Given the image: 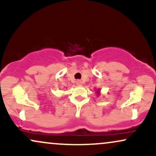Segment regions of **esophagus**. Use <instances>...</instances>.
Listing matches in <instances>:
<instances>
[{
  "label": "esophagus",
  "mask_w": 156,
  "mask_h": 156,
  "mask_svg": "<svg viewBox=\"0 0 156 156\" xmlns=\"http://www.w3.org/2000/svg\"><path fill=\"white\" fill-rule=\"evenodd\" d=\"M76 84L78 86H81L82 85V82H81V80H78L76 81Z\"/></svg>",
  "instance_id": "1"
}]
</instances>
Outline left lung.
<instances>
[{"mask_svg":"<svg viewBox=\"0 0 156 156\" xmlns=\"http://www.w3.org/2000/svg\"><path fill=\"white\" fill-rule=\"evenodd\" d=\"M96 93H97V96H99V95H100V89H97V91H96Z\"/></svg>","mask_w":156,"mask_h":156,"instance_id":"obj_1","label":"left lung"}]
</instances>
